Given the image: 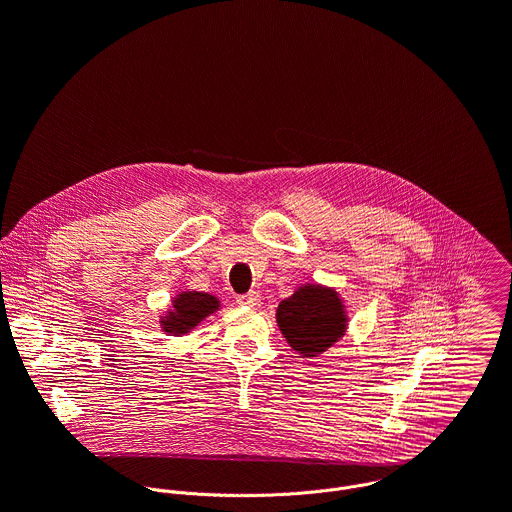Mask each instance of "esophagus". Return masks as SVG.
<instances>
[{"instance_id":"1","label":"esophagus","mask_w":512,"mask_h":512,"mask_svg":"<svg viewBox=\"0 0 512 512\" xmlns=\"http://www.w3.org/2000/svg\"><path fill=\"white\" fill-rule=\"evenodd\" d=\"M257 302H259L257 291H247V294L237 296V304L239 306H257Z\"/></svg>"}]
</instances>
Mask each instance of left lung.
Returning <instances> with one entry per match:
<instances>
[{
    "mask_svg": "<svg viewBox=\"0 0 512 512\" xmlns=\"http://www.w3.org/2000/svg\"><path fill=\"white\" fill-rule=\"evenodd\" d=\"M277 324L291 348L316 356L342 336L344 312L336 291L306 285L279 304Z\"/></svg>",
    "mask_w": 512,
    "mask_h": 512,
    "instance_id": "8db88e82",
    "label": "left lung"
}]
</instances>
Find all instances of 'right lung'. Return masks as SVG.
I'll list each match as a JSON object with an SVG mask.
<instances>
[{"instance_id": "obj_1", "label": "right lung", "mask_w": 512, "mask_h": 512, "mask_svg": "<svg viewBox=\"0 0 512 512\" xmlns=\"http://www.w3.org/2000/svg\"><path fill=\"white\" fill-rule=\"evenodd\" d=\"M214 310H218V300L214 296L200 294V291H184V294H180L174 300V312H170V316L162 320L164 332H170V334L188 332Z\"/></svg>"}]
</instances>
